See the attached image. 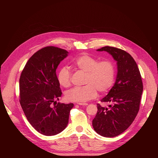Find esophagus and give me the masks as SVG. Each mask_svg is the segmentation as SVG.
<instances>
[{"instance_id":"obj_1","label":"esophagus","mask_w":158,"mask_h":158,"mask_svg":"<svg viewBox=\"0 0 158 158\" xmlns=\"http://www.w3.org/2000/svg\"><path fill=\"white\" fill-rule=\"evenodd\" d=\"M78 104L80 105V106H88V103H78Z\"/></svg>"}]
</instances>
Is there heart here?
Wrapping results in <instances>:
<instances>
[{
  "label": "heart",
  "mask_w": 158,
  "mask_h": 158,
  "mask_svg": "<svg viewBox=\"0 0 158 158\" xmlns=\"http://www.w3.org/2000/svg\"><path fill=\"white\" fill-rule=\"evenodd\" d=\"M76 69L85 73L82 87H76L68 91L66 98L69 101L85 103L97 96V90L105 93L111 88L114 78V66L110 60L99 62L97 59L88 55H83L73 62ZM59 84L69 88L71 84V74L66 66L61 67L56 76Z\"/></svg>",
  "instance_id": "obj_1"
}]
</instances>
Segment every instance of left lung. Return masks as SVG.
Listing matches in <instances>:
<instances>
[{
  "instance_id": "left-lung-1",
  "label": "left lung",
  "mask_w": 158,
  "mask_h": 158,
  "mask_svg": "<svg viewBox=\"0 0 158 158\" xmlns=\"http://www.w3.org/2000/svg\"><path fill=\"white\" fill-rule=\"evenodd\" d=\"M106 51L117 62L115 82L101 102L111 103L109 107L98 104L92 121L94 131L104 137L121 135L131 126L139 111L143 92L141 75L132 56L122 49L106 46L97 50Z\"/></svg>"
}]
</instances>
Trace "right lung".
Segmentation results:
<instances>
[{
  "instance_id": "1",
  "label": "right lung",
  "mask_w": 158,
  "mask_h": 158,
  "mask_svg": "<svg viewBox=\"0 0 158 158\" xmlns=\"http://www.w3.org/2000/svg\"><path fill=\"white\" fill-rule=\"evenodd\" d=\"M69 52L58 47H44L27 62L19 81L20 103L31 126L42 135L54 136L67 127L73 103H58L62 92L56 70Z\"/></svg>"
}]
</instances>
